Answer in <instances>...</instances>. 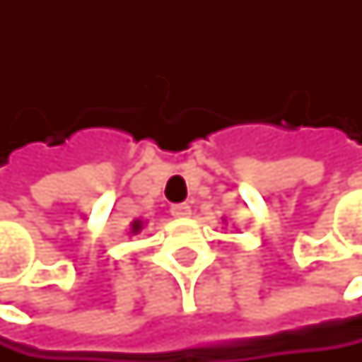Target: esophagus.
Wrapping results in <instances>:
<instances>
[{
  "instance_id": "esophagus-1",
  "label": "esophagus",
  "mask_w": 362,
  "mask_h": 362,
  "mask_svg": "<svg viewBox=\"0 0 362 362\" xmlns=\"http://www.w3.org/2000/svg\"><path fill=\"white\" fill-rule=\"evenodd\" d=\"M171 215L177 217V219H185L191 215V206L189 204H173L171 206Z\"/></svg>"
}]
</instances>
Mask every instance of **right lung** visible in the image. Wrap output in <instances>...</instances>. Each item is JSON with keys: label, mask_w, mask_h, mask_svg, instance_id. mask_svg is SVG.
<instances>
[{"label": "right lung", "mask_w": 362, "mask_h": 362, "mask_svg": "<svg viewBox=\"0 0 362 362\" xmlns=\"http://www.w3.org/2000/svg\"><path fill=\"white\" fill-rule=\"evenodd\" d=\"M141 230H143V221H132V234H136Z\"/></svg>", "instance_id": "obj_1"}]
</instances>
